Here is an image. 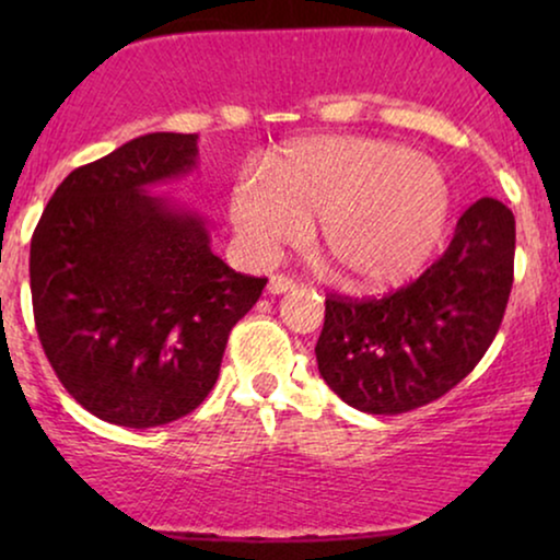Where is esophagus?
<instances>
[{"mask_svg": "<svg viewBox=\"0 0 560 560\" xmlns=\"http://www.w3.org/2000/svg\"><path fill=\"white\" fill-rule=\"evenodd\" d=\"M293 288H295V280H290L288 275H272L270 282H267V290H270L272 295H282Z\"/></svg>", "mask_w": 560, "mask_h": 560, "instance_id": "1", "label": "esophagus"}]
</instances>
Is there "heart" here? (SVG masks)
Instances as JSON below:
<instances>
[{"mask_svg":"<svg viewBox=\"0 0 560 560\" xmlns=\"http://www.w3.org/2000/svg\"><path fill=\"white\" fill-rule=\"evenodd\" d=\"M451 217L446 175L431 158L370 137H318L290 148L267 178L229 196L236 240L275 259L320 219V247L351 285L389 288L423 267Z\"/></svg>","mask_w":560,"mask_h":560,"instance_id":"obj_1","label":"heart"}]
</instances>
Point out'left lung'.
<instances>
[{
  "mask_svg": "<svg viewBox=\"0 0 560 560\" xmlns=\"http://www.w3.org/2000/svg\"><path fill=\"white\" fill-rule=\"evenodd\" d=\"M515 217L479 198L454 240L408 288L380 301L328 298L318 372L351 408L372 416L416 410L456 387L500 331L512 290Z\"/></svg>",
  "mask_w": 560,
  "mask_h": 560,
  "instance_id": "left-lung-1",
  "label": "left lung"
}]
</instances>
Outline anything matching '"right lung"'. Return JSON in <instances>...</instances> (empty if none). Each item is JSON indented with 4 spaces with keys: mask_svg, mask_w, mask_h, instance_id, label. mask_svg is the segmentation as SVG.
<instances>
[{
    "mask_svg": "<svg viewBox=\"0 0 560 560\" xmlns=\"http://www.w3.org/2000/svg\"><path fill=\"white\" fill-rule=\"evenodd\" d=\"M198 165V135L152 132L68 175L30 244L45 357L106 423H173L217 385L229 331L265 278L211 252L206 221L152 186Z\"/></svg>",
    "mask_w": 560,
    "mask_h": 560,
    "instance_id": "add662e5",
    "label": "right lung"
}]
</instances>
